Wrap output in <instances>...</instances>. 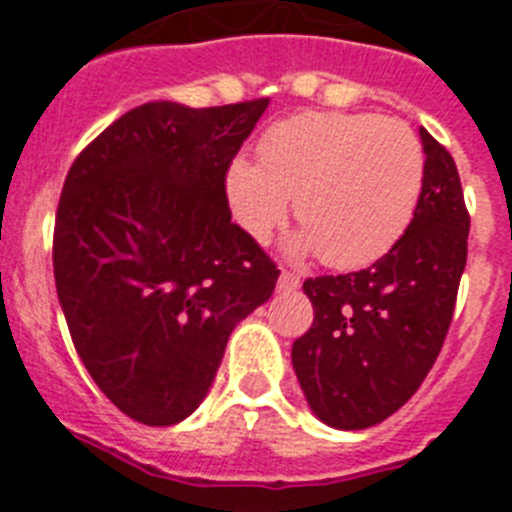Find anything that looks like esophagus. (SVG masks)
Listing matches in <instances>:
<instances>
[{
  "instance_id": "esophagus-1",
  "label": "esophagus",
  "mask_w": 512,
  "mask_h": 512,
  "mask_svg": "<svg viewBox=\"0 0 512 512\" xmlns=\"http://www.w3.org/2000/svg\"><path fill=\"white\" fill-rule=\"evenodd\" d=\"M297 287H300V277H297L295 271H282V274H279V282H277L279 292H292V289Z\"/></svg>"
}]
</instances>
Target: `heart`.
Wrapping results in <instances>:
<instances>
[{
	"label": "heart",
	"instance_id": "heart-1",
	"mask_svg": "<svg viewBox=\"0 0 512 512\" xmlns=\"http://www.w3.org/2000/svg\"><path fill=\"white\" fill-rule=\"evenodd\" d=\"M425 156L397 117L302 112L274 122L259 140V166L233 161L228 197L238 223L266 238L287 215L305 230L297 248L320 251L336 269L382 259L418 210Z\"/></svg>",
	"mask_w": 512,
	"mask_h": 512
}]
</instances>
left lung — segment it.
Wrapping results in <instances>:
<instances>
[{
    "mask_svg": "<svg viewBox=\"0 0 512 512\" xmlns=\"http://www.w3.org/2000/svg\"><path fill=\"white\" fill-rule=\"evenodd\" d=\"M425 176L405 235L369 269L302 284L315 318L292 346L307 405L361 431L418 392L441 354L467 266L469 212L454 158L425 128Z\"/></svg>",
    "mask_w": 512,
    "mask_h": 512,
    "instance_id": "8db88e82",
    "label": "left lung"
}]
</instances>
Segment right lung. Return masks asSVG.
Wrapping results in <instances>:
<instances>
[{"label":"right lung","mask_w":512,"mask_h":512,"mask_svg":"<svg viewBox=\"0 0 512 512\" xmlns=\"http://www.w3.org/2000/svg\"><path fill=\"white\" fill-rule=\"evenodd\" d=\"M269 99L148 102L76 156L53 230L71 341L107 400L174 425L207 397L233 328L279 269L230 223L225 174Z\"/></svg>","instance_id":"1"}]
</instances>
